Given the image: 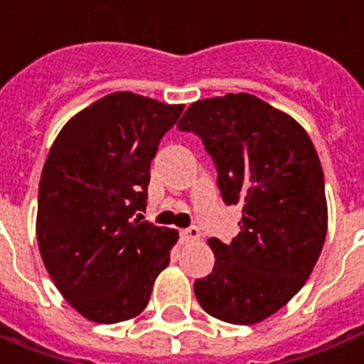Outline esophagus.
I'll return each mask as SVG.
<instances>
[{
  "mask_svg": "<svg viewBox=\"0 0 364 364\" xmlns=\"http://www.w3.org/2000/svg\"><path fill=\"white\" fill-rule=\"evenodd\" d=\"M180 237H182V240H184V242H193V240H199L200 232L197 228H188V229H182V231H180Z\"/></svg>",
  "mask_w": 364,
  "mask_h": 364,
  "instance_id": "obj_1",
  "label": "esophagus"
}]
</instances>
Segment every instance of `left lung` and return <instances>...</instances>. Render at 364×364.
Returning a JSON list of instances; mask_svg holds the SVG:
<instances>
[{"instance_id":"1","label":"left lung","mask_w":364,"mask_h":364,"mask_svg":"<svg viewBox=\"0 0 364 364\" xmlns=\"http://www.w3.org/2000/svg\"><path fill=\"white\" fill-rule=\"evenodd\" d=\"M176 127L200 136L223 203L242 206L231 244L208 238L216 263L193 284L197 301L228 323H259L297 295L323 248L318 152L301 124L250 94L197 101Z\"/></svg>"}]
</instances>
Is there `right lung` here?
<instances>
[{
    "mask_svg": "<svg viewBox=\"0 0 364 364\" xmlns=\"http://www.w3.org/2000/svg\"><path fill=\"white\" fill-rule=\"evenodd\" d=\"M184 105L116 92L67 122L39 182L37 242L52 282L95 323L146 308L178 231L141 222L150 161Z\"/></svg>",
    "mask_w": 364,
    "mask_h": 364,
    "instance_id": "1",
    "label": "right lung"
}]
</instances>
